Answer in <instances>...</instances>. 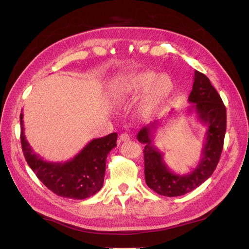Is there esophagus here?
<instances>
[{"instance_id":"esophagus-1","label":"esophagus","mask_w":249,"mask_h":249,"mask_svg":"<svg viewBox=\"0 0 249 249\" xmlns=\"http://www.w3.org/2000/svg\"><path fill=\"white\" fill-rule=\"evenodd\" d=\"M129 140H130V135L127 133H123L119 136V141L120 142H125V141H129Z\"/></svg>"}]
</instances>
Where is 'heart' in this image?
<instances>
[{"label": "heart", "mask_w": 249, "mask_h": 249, "mask_svg": "<svg viewBox=\"0 0 249 249\" xmlns=\"http://www.w3.org/2000/svg\"><path fill=\"white\" fill-rule=\"evenodd\" d=\"M175 88V83L166 73L139 71L113 80L109 87V96L114 104L123 105L143 94L140 114L148 118L170 102Z\"/></svg>", "instance_id": "obj_1"}]
</instances>
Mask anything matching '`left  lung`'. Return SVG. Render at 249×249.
I'll return each mask as SVG.
<instances>
[{
	"mask_svg": "<svg viewBox=\"0 0 249 249\" xmlns=\"http://www.w3.org/2000/svg\"><path fill=\"white\" fill-rule=\"evenodd\" d=\"M193 80L192 91L188 99L192 104L189 111L196 113L201 124L208 127L196 167L183 176L177 175L167 167L163 154L154 143V134L161 122L155 120L142 127L137 135L138 141L145 145L143 156L146 185L164 196H180L200 186L212 176L221 156L227 130V109L206 74L195 71Z\"/></svg>",
	"mask_w": 249,
	"mask_h": 249,
	"instance_id": "left-lung-1",
	"label": "left lung"
}]
</instances>
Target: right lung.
Listing matches in <instances>:
<instances>
[{
	"label": "right lung",
	"instance_id": "add662e5",
	"mask_svg": "<svg viewBox=\"0 0 249 249\" xmlns=\"http://www.w3.org/2000/svg\"><path fill=\"white\" fill-rule=\"evenodd\" d=\"M20 113V142L26 161L36 177L59 196L85 199L99 192L104 184L107 156L116 146L117 134L93 139L66 162H49L33 152L26 139Z\"/></svg>",
	"mask_w": 249,
	"mask_h": 249
}]
</instances>
